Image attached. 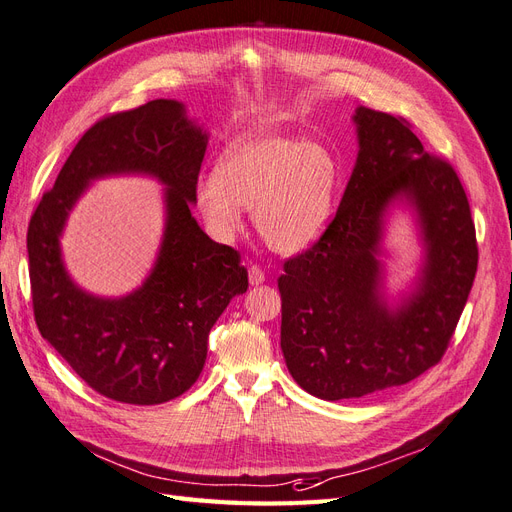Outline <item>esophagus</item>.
Masks as SVG:
<instances>
[{
	"label": "esophagus",
	"mask_w": 512,
	"mask_h": 512,
	"mask_svg": "<svg viewBox=\"0 0 512 512\" xmlns=\"http://www.w3.org/2000/svg\"><path fill=\"white\" fill-rule=\"evenodd\" d=\"M249 283H251L253 287L263 285V283H266V272H263L259 266H251V268H249Z\"/></svg>",
	"instance_id": "1"
}]
</instances>
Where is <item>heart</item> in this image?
Segmentation results:
<instances>
[{
	"label": "heart",
	"mask_w": 512,
	"mask_h": 512,
	"mask_svg": "<svg viewBox=\"0 0 512 512\" xmlns=\"http://www.w3.org/2000/svg\"><path fill=\"white\" fill-rule=\"evenodd\" d=\"M342 163L323 142L268 129L242 131L219 155L214 174L195 185V204L219 240H232L253 208L261 240L280 255L319 242L334 221Z\"/></svg>",
	"instance_id": "obj_1"
}]
</instances>
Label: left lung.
Instances as JSON below:
<instances>
[{
  "mask_svg": "<svg viewBox=\"0 0 512 512\" xmlns=\"http://www.w3.org/2000/svg\"><path fill=\"white\" fill-rule=\"evenodd\" d=\"M357 159L323 238L285 263L280 349L304 391L361 398L438 364L476 274V236L455 170L410 127L357 106ZM408 211L422 257L406 290L386 287V227Z\"/></svg>",
  "mask_w": 512,
  "mask_h": 512,
  "instance_id": "1",
  "label": "left lung"
}]
</instances>
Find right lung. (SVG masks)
I'll return each instance as SVG.
<instances>
[{
  "mask_svg": "<svg viewBox=\"0 0 512 512\" xmlns=\"http://www.w3.org/2000/svg\"><path fill=\"white\" fill-rule=\"evenodd\" d=\"M208 138V129L178 100L112 114L78 140L29 221V278L40 334L110 400L151 406L183 395L204 368L212 325L249 289L238 253L210 240L191 214ZM114 175L158 180L164 232L142 286L125 296H97L71 278L60 238L79 197L97 179Z\"/></svg>",
  "mask_w": 512,
  "mask_h": 512,
  "instance_id": "add662e5",
  "label": "right lung"
}]
</instances>
